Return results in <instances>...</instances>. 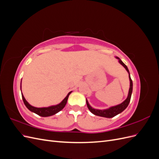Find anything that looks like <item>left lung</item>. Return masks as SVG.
<instances>
[{"instance_id":"1","label":"left lung","mask_w":159,"mask_h":159,"mask_svg":"<svg viewBox=\"0 0 159 159\" xmlns=\"http://www.w3.org/2000/svg\"><path fill=\"white\" fill-rule=\"evenodd\" d=\"M116 58L119 60V63L121 64L125 68V70L127 71V72L129 73V81H130V88H129V90L128 96H127V99L125 100L124 102L123 103H121V104H119L117 105H115V106L111 107L108 109H102V110L96 109L91 107V105L89 104L87 99H86V103H87V106H88L89 110L93 114H94L95 115H98V116L107 117V118L113 117L115 116V115H117L119 113H121L122 111H123L127 107L128 105L130 102V100H131V94H132V91H133V81H132V80L131 78V76H130L129 71L127 68V66L118 57H116Z\"/></svg>"}]
</instances>
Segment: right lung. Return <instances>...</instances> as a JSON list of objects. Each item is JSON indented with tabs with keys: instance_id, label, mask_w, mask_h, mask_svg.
<instances>
[{
	"instance_id": "add662e5",
	"label": "right lung",
	"mask_w": 159,
	"mask_h": 159,
	"mask_svg": "<svg viewBox=\"0 0 159 159\" xmlns=\"http://www.w3.org/2000/svg\"><path fill=\"white\" fill-rule=\"evenodd\" d=\"M71 93V91L69 92L68 94L67 95L66 97L64 99V100L62 101L60 103L57 104L56 105H52V106L48 107L38 108V107H33L31 105H30L27 102V101L25 99V97H24V95L22 94V98L23 99L24 103H25L26 107L28 109H29L30 111H32L33 113H35L36 114L40 115V116H41V117H49V116H52V115H54L57 113H58L65 107V105L67 103V101H68L69 95Z\"/></svg>"
}]
</instances>
